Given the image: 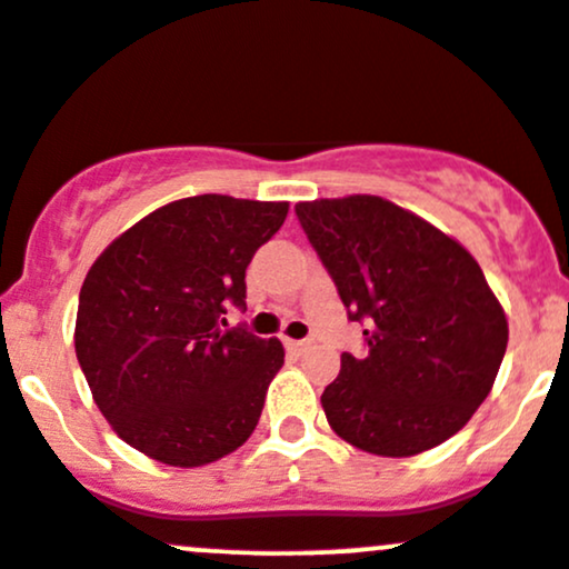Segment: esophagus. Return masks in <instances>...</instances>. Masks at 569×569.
Instances as JSON below:
<instances>
[{"instance_id":"1","label":"esophagus","mask_w":569,"mask_h":569,"mask_svg":"<svg viewBox=\"0 0 569 569\" xmlns=\"http://www.w3.org/2000/svg\"><path fill=\"white\" fill-rule=\"evenodd\" d=\"M286 349L289 351H295V355H302L305 349H308V340H286Z\"/></svg>"}]
</instances>
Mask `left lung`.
Masks as SVG:
<instances>
[{"label":"left lung","instance_id":"1","mask_svg":"<svg viewBox=\"0 0 569 569\" xmlns=\"http://www.w3.org/2000/svg\"><path fill=\"white\" fill-rule=\"evenodd\" d=\"M295 209L368 343L362 360L340 355L338 379L321 395L330 428L385 458L456 436L488 398L510 335L475 256L379 196Z\"/></svg>","mask_w":569,"mask_h":569}]
</instances>
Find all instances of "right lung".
<instances>
[{
	"instance_id": "add662e5",
	"label": "right lung",
	"mask_w": 569,
	"mask_h": 569,
	"mask_svg": "<svg viewBox=\"0 0 569 569\" xmlns=\"http://www.w3.org/2000/svg\"><path fill=\"white\" fill-rule=\"evenodd\" d=\"M286 214L289 201L190 196L149 212L89 267L76 357L100 415L147 458L207 466L259 426L283 343L223 316L244 305V269Z\"/></svg>"
}]
</instances>
